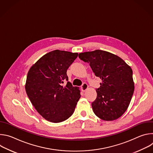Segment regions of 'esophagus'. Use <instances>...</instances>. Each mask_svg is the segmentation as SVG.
Returning a JSON list of instances; mask_svg holds the SVG:
<instances>
[{
  "label": "esophagus",
  "mask_w": 153,
  "mask_h": 153,
  "mask_svg": "<svg viewBox=\"0 0 153 153\" xmlns=\"http://www.w3.org/2000/svg\"><path fill=\"white\" fill-rule=\"evenodd\" d=\"M88 85H87V83H83V85H82V86H81L82 90L83 91H85L87 89H88Z\"/></svg>",
  "instance_id": "esophagus-1"
}]
</instances>
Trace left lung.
<instances>
[{
    "label": "left lung",
    "instance_id": "1",
    "mask_svg": "<svg viewBox=\"0 0 153 153\" xmlns=\"http://www.w3.org/2000/svg\"><path fill=\"white\" fill-rule=\"evenodd\" d=\"M79 57L88 63L102 80L91 104L94 114L106 121L119 118L127 110L134 93L132 69L120 57L105 51L84 52Z\"/></svg>",
    "mask_w": 153,
    "mask_h": 153
}]
</instances>
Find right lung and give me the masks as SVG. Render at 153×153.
<instances>
[{"label": "right lung", "mask_w": 153, "mask_h": 153, "mask_svg": "<svg viewBox=\"0 0 153 153\" xmlns=\"http://www.w3.org/2000/svg\"><path fill=\"white\" fill-rule=\"evenodd\" d=\"M78 53L54 50L39 59L30 68L25 90L37 111L46 120L59 123L74 113L80 90L68 81L67 71ZM67 81L66 85H63Z\"/></svg>", "instance_id": "1"}]
</instances>
